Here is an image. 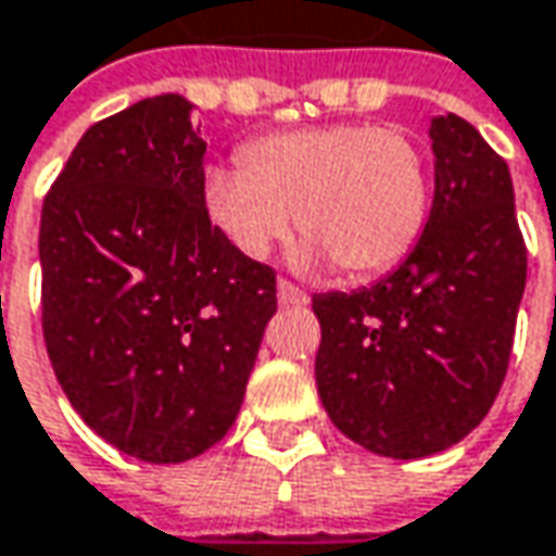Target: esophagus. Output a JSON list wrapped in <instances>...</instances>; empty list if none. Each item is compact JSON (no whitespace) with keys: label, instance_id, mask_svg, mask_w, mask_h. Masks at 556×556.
Here are the masks:
<instances>
[{"label":"esophagus","instance_id":"34e87169","mask_svg":"<svg viewBox=\"0 0 556 556\" xmlns=\"http://www.w3.org/2000/svg\"><path fill=\"white\" fill-rule=\"evenodd\" d=\"M277 292L282 304H292V307H304V304H307V292L299 289L295 282H289V279H279Z\"/></svg>","mask_w":556,"mask_h":556}]
</instances>
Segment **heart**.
<instances>
[{
	"label": "heart",
	"instance_id": "b5f03b06",
	"mask_svg": "<svg viewBox=\"0 0 556 556\" xmlns=\"http://www.w3.org/2000/svg\"><path fill=\"white\" fill-rule=\"evenodd\" d=\"M207 214L232 245L261 257L292 224L302 257H329L349 279L386 274L420 239L429 214L422 149L395 127L326 124L264 136L242 170L207 174Z\"/></svg>",
	"mask_w": 556,
	"mask_h": 556
}]
</instances>
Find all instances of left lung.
<instances>
[{
	"mask_svg": "<svg viewBox=\"0 0 556 556\" xmlns=\"http://www.w3.org/2000/svg\"><path fill=\"white\" fill-rule=\"evenodd\" d=\"M435 199L395 274L314 295L317 392L351 442L395 460L457 445L507 376L526 242L507 161L457 114L432 121Z\"/></svg>",
	"mask_w": 556,
	"mask_h": 556,
	"instance_id": "1",
	"label": "left lung"
}]
</instances>
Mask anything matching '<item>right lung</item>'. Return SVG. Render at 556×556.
I'll use <instances>...</instances> for the list:
<instances>
[{
  "mask_svg": "<svg viewBox=\"0 0 556 556\" xmlns=\"http://www.w3.org/2000/svg\"><path fill=\"white\" fill-rule=\"evenodd\" d=\"M189 109L167 92L92 124L39 217L52 370L86 426L146 464L227 435L277 314V270L207 217Z\"/></svg>",
  "mask_w": 556,
  "mask_h": 556,
  "instance_id": "1",
  "label": "right lung"
}]
</instances>
